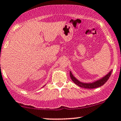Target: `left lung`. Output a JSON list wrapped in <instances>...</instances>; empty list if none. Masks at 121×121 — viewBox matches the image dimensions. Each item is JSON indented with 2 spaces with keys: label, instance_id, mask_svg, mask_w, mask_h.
<instances>
[{
  "label": "left lung",
  "instance_id": "obj_1",
  "mask_svg": "<svg viewBox=\"0 0 121 121\" xmlns=\"http://www.w3.org/2000/svg\"><path fill=\"white\" fill-rule=\"evenodd\" d=\"M111 74H112V71L110 72L109 73H108L106 76H105V77H103L102 79H101V80L94 82L93 83H91V84L82 83L78 81V80H77V79L75 78L74 76L72 75L71 72H70V78H71V79L72 80V81L74 82L76 85H77L81 87H84V88H86V89H94V88H96V87H100L101 86L105 84L107 81H108V79L109 78Z\"/></svg>",
  "mask_w": 121,
  "mask_h": 121
}]
</instances>
